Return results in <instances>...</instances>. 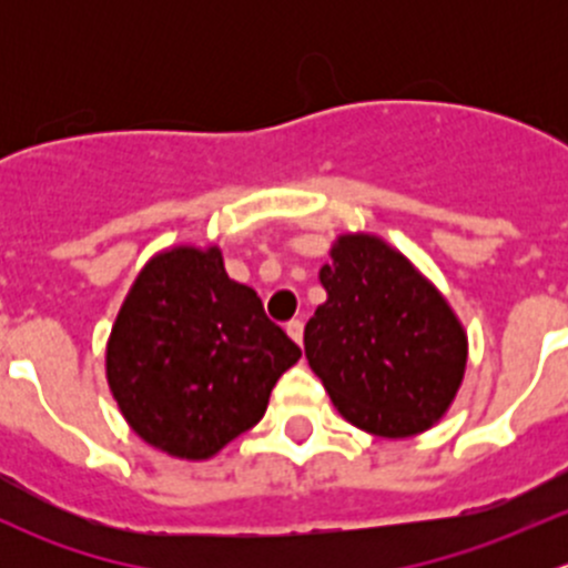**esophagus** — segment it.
<instances>
[{
    "label": "esophagus",
    "instance_id": "1",
    "mask_svg": "<svg viewBox=\"0 0 568 568\" xmlns=\"http://www.w3.org/2000/svg\"><path fill=\"white\" fill-rule=\"evenodd\" d=\"M285 332H288L291 341L300 343V346H302V337H305V324H302L300 318H296V321H288V324H285Z\"/></svg>",
    "mask_w": 568,
    "mask_h": 568
}]
</instances>
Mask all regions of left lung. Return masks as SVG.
I'll list each match as a JSON object with an SVG mask.
<instances>
[{"label": "left lung", "instance_id": "left-lung-1", "mask_svg": "<svg viewBox=\"0 0 568 568\" xmlns=\"http://www.w3.org/2000/svg\"><path fill=\"white\" fill-rule=\"evenodd\" d=\"M318 272L326 302L305 326V354L348 423L398 439L448 412L467 335L445 296L382 239L348 233Z\"/></svg>", "mask_w": 568, "mask_h": 568}]
</instances>
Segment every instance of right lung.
I'll return each instance as SVG.
<instances>
[{
  "instance_id": "obj_1",
  "label": "right lung",
  "mask_w": 568,
  "mask_h": 568,
  "mask_svg": "<svg viewBox=\"0 0 568 568\" xmlns=\"http://www.w3.org/2000/svg\"><path fill=\"white\" fill-rule=\"evenodd\" d=\"M302 348L261 296L227 277L220 247H175L145 263L106 346L125 423L178 459H211L263 417Z\"/></svg>"
}]
</instances>
